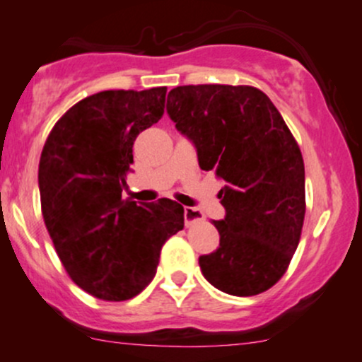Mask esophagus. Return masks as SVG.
I'll return each instance as SVG.
<instances>
[{
  "mask_svg": "<svg viewBox=\"0 0 362 362\" xmlns=\"http://www.w3.org/2000/svg\"><path fill=\"white\" fill-rule=\"evenodd\" d=\"M184 218H185V226H191V223H194V222H201L204 216H203V213H201L199 210H196V208L185 206L184 208Z\"/></svg>",
  "mask_w": 362,
  "mask_h": 362,
  "instance_id": "34e87169",
  "label": "esophagus"
}]
</instances>
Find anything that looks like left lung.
Returning a JSON list of instances; mask_svg holds the SVG:
<instances>
[{"label": "left lung", "instance_id": "left-lung-1", "mask_svg": "<svg viewBox=\"0 0 362 362\" xmlns=\"http://www.w3.org/2000/svg\"><path fill=\"white\" fill-rule=\"evenodd\" d=\"M166 112L194 144L201 170L226 182V216L213 220L220 246L199 257L201 272L229 295L267 291L286 272L305 216V168L290 128L253 86H177Z\"/></svg>", "mask_w": 362, "mask_h": 362}]
</instances>
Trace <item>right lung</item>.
<instances>
[{
  "mask_svg": "<svg viewBox=\"0 0 362 362\" xmlns=\"http://www.w3.org/2000/svg\"><path fill=\"white\" fill-rule=\"evenodd\" d=\"M166 86L90 95L60 117L37 171L41 211L71 279L90 295L123 302L154 279L166 239L184 229L175 201L123 199L133 142L161 119Z\"/></svg>",
  "mask_w": 362,
  "mask_h": 362,
  "instance_id": "add662e5",
  "label": "right lung"
}]
</instances>
